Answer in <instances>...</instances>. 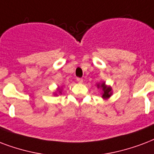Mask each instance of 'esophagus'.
Segmentation results:
<instances>
[{
    "mask_svg": "<svg viewBox=\"0 0 154 154\" xmlns=\"http://www.w3.org/2000/svg\"><path fill=\"white\" fill-rule=\"evenodd\" d=\"M77 81L78 83H82V82H83V80H82V78H79V77H78V78H77Z\"/></svg>",
    "mask_w": 154,
    "mask_h": 154,
    "instance_id": "obj_1",
    "label": "esophagus"
}]
</instances>
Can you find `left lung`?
Masks as SVG:
<instances>
[{
    "instance_id": "8db88e82",
    "label": "left lung",
    "mask_w": 154,
    "mask_h": 154,
    "mask_svg": "<svg viewBox=\"0 0 154 154\" xmlns=\"http://www.w3.org/2000/svg\"><path fill=\"white\" fill-rule=\"evenodd\" d=\"M97 89L102 90V94H101V97L104 99V100H107L111 98V96L113 94L112 91V88L111 85H107L106 84L105 82H99L96 84Z\"/></svg>"
}]
</instances>
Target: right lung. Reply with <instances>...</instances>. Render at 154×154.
Here are the masks:
<instances>
[{"label": "right lung", "instance_id": "add662e5", "mask_svg": "<svg viewBox=\"0 0 154 154\" xmlns=\"http://www.w3.org/2000/svg\"><path fill=\"white\" fill-rule=\"evenodd\" d=\"M62 90H63V86H60H60H58V87H57V89H56V91H55V92L53 93V94L56 96H57L58 94H61Z\"/></svg>", "mask_w": 154, "mask_h": 154}]
</instances>
